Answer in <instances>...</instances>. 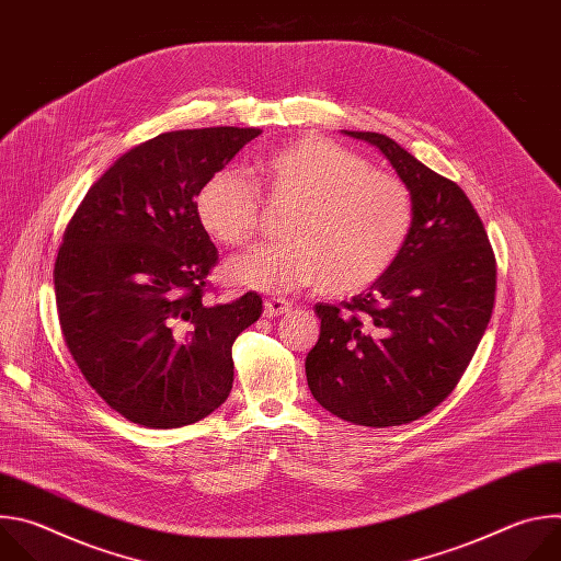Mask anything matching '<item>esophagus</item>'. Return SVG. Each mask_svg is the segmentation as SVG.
Masks as SVG:
<instances>
[{
    "label": "esophagus",
    "instance_id": "34e87169",
    "mask_svg": "<svg viewBox=\"0 0 561 561\" xmlns=\"http://www.w3.org/2000/svg\"><path fill=\"white\" fill-rule=\"evenodd\" d=\"M293 310V301L282 299V297H268L264 301V312L266 317H277V314H286Z\"/></svg>",
    "mask_w": 561,
    "mask_h": 561
}]
</instances>
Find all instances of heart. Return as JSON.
<instances>
[{
	"label": "heart",
	"mask_w": 561,
	"mask_h": 561,
	"mask_svg": "<svg viewBox=\"0 0 561 561\" xmlns=\"http://www.w3.org/2000/svg\"><path fill=\"white\" fill-rule=\"evenodd\" d=\"M257 184L232 169L206 178L195 197L202 226L226 247H244L262 224V197L288 202L277 242L226 264V277L257 290L319 284L353 295L381 279L415 226L411 188L327 137H301L257 159Z\"/></svg>",
	"instance_id": "obj_1"
}]
</instances>
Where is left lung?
<instances>
[{
    "mask_svg": "<svg viewBox=\"0 0 561 561\" xmlns=\"http://www.w3.org/2000/svg\"><path fill=\"white\" fill-rule=\"evenodd\" d=\"M377 146L415 199L404 253L368 290L317 304L322 333L306 357L312 397L340 420L386 428L428 415L455 390L491 322L497 262L466 193L379 133Z\"/></svg>",
    "mask_w": 561,
    "mask_h": 561,
    "instance_id": "1",
    "label": "left lung"
}]
</instances>
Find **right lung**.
Wrapping results in <instances>:
<instances>
[{
  "label": "right lung",
  "mask_w": 561,
  "mask_h": 561,
  "mask_svg": "<svg viewBox=\"0 0 561 561\" xmlns=\"http://www.w3.org/2000/svg\"><path fill=\"white\" fill-rule=\"evenodd\" d=\"M260 133L157 135L117 159L64 230L53 271L64 342L91 388L133 424H195L232 388V344L264 308L255 290L206 299L219 255L195 197Z\"/></svg>",
  "instance_id": "add662e5"
}]
</instances>
